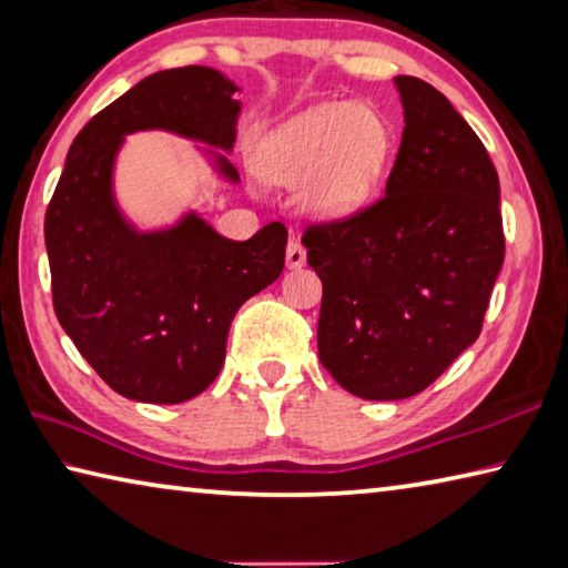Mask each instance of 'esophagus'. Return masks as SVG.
<instances>
[{"label":"esophagus","instance_id":"1","mask_svg":"<svg viewBox=\"0 0 568 568\" xmlns=\"http://www.w3.org/2000/svg\"><path fill=\"white\" fill-rule=\"evenodd\" d=\"M304 262H306V248L302 246L300 239H292V242L286 244V266L302 268Z\"/></svg>","mask_w":568,"mask_h":568}]
</instances>
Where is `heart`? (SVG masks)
Instances as JSON below:
<instances>
[{"label":"heart","instance_id":"b5f03b06","mask_svg":"<svg viewBox=\"0 0 568 568\" xmlns=\"http://www.w3.org/2000/svg\"><path fill=\"white\" fill-rule=\"evenodd\" d=\"M392 154V129L366 106H322L282 129L262 156L268 182L306 186V206L344 219L369 202Z\"/></svg>","mask_w":568,"mask_h":568}]
</instances>
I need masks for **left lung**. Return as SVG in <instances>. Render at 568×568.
<instances>
[{
    "mask_svg": "<svg viewBox=\"0 0 568 568\" xmlns=\"http://www.w3.org/2000/svg\"><path fill=\"white\" fill-rule=\"evenodd\" d=\"M394 84L406 124L386 194L302 236L324 286L320 359L369 402L424 392L479 339L506 248L481 139L439 89Z\"/></svg>",
    "mask_w": 568,
    "mask_h": 568,
    "instance_id": "obj_1",
    "label": "left lung"
}]
</instances>
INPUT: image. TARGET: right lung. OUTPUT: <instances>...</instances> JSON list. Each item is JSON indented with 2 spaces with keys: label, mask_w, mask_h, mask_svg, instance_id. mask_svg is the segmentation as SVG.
I'll list each match as a JSON object with an SVG mask.
<instances>
[{
  "label": "right lung",
  "mask_w": 568,
  "mask_h": 568,
  "mask_svg": "<svg viewBox=\"0 0 568 568\" xmlns=\"http://www.w3.org/2000/svg\"><path fill=\"white\" fill-rule=\"evenodd\" d=\"M239 109V87L216 69H166L94 114L69 146L44 216L54 312L79 354L126 399L182 404L202 394L222 372L239 306L284 268L282 222L246 242L196 214L136 232L112 196L124 134L166 129L232 149ZM216 166L239 179L226 156Z\"/></svg>",
  "instance_id": "obj_1"
}]
</instances>
